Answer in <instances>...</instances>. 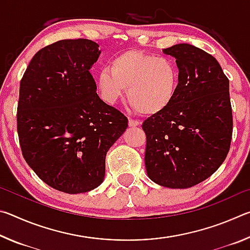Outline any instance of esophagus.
<instances>
[{"mask_svg":"<svg viewBox=\"0 0 250 250\" xmlns=\"http://www.w3.org/2000/svg\"><path fill=\"white\" fill-rule=\"evenodd\" d=\"M140 125H141V122L139 120H134V119H131V118H129V125L130 126H137Z\"/></svg>","mask_w":250,"mask_h":250,"instance_id":"esophagus-1","label":"esophagus"}]
</instances>
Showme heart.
Listing matches in <instances>:
<instances>
[{"mask_svg":"<svg viewBox=\"0 0 250 250\" xmlns=\"http://www.w3.org/2000/svg\"><path fill=\"white\" fill-rule=\"evenodd\" d=\"M96 86L105 104H115L125 92L132 108L143 116L163 112L174 101L180 71L174 62L135 49L125 50L100 69Z\"/></svg>","mask_w":250,"mask_h":250,"instance_id":"b5f03b06","label":"heart"}]
</instances>
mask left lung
Listing matches in <instances>:
<instances>
[{
    "label": "left lung",
    "instance_id": "1",
    "mask_svg": "<svg viewBox=\"0 0 250 250\" xmlns=\"http://www.w3.org/2000/svg\"><path fill=\"white\" fill-rule=\"evenodd\" d=\"M175 57L180 86L170 107L142 124L145 162L154 183L188 188L209 177L230 147L229 80L211 55L189 44L163 49Z\"/></svg>",
    "mask_w": 250,
    "mask_h": 250
}]
</instances>
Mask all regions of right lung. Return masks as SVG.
Instances as JSON below:
<instances>
[{"mask_svg":"<svg viewBox=\"0 0 250 250\" xmlns=\"http://www.w3.org/2000/svg\"><path fill=\"white\" fill-rule=\"evenodd\" d=\"M99 45L62 40L39 50L20 83L18 133L29 167L50 188L86 193L104 179L105 154L128 126L104 103L89 69Z\"/></svg>","mask_w":250,"mask_h":250,"instance_id":"add662e5","label":"right lung"}]
</instances>
